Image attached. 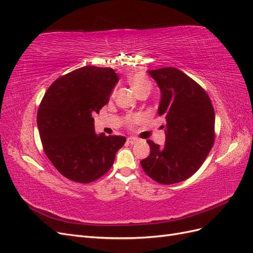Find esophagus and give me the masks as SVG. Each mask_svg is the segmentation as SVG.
Returning a JSON list of instances; mask_svg holds the SVG:
<instances>
[{
  "label": "esophagus",
  "instance_id": "obj_1",
  "mask_svg": "<svg viewBox=\"0 0 253 253\" xmlns=\"http://www.w3.org/2000/svg\"><path fill=\"white\" fill-rule=\"evenodd\" d=\"M126 141H127V143H129V144H135L136 142L139 141V139L135 138V137H128Z\"/></svg>",
  "mask_w": 253,
  "mask_h": 253
}]
</instances>
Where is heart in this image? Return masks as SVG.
Masks as SVG:
<instances>
[{"mask_svg": "<svg viewBox=\"0 0 253 253\" xmlns=\"http://www.w3.org/2000/svg\"><path fill=\"white\" fill-rule=\"evenodd\" d=\"M127 82L131 87L133 88V90L135 91V94L138 96L142 93H150L152 85H151V82L150 80L147 78V76H145L143 73L140 72H136L133 73L131 75L127 76ZM115 96V90L112 93V97ZM139 120V117L137 116H133L128 119L129 124H135Z\"/></svg>", "mask_w": 253, "mask_h": 253, "instance_id": "obj_1", "label": "heart"}]
</instances>
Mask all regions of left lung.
<instances>
[{
  "label": "left lung",
  "mask_w": 253,
  "mask_h": 253,
  "mask_svg": "<svg viewBox=\"0 0 253 253\" xmlns=\"http://www.w3.org/2000/svg\"><path fill=\"white\" fill-rule=\"evenodd\" d=\"M162 91L158 115L164 116L166 143L148 140L151 153L141 160L143 171L162 185L191 177L211 151L215 113L206 90L175 67L149 71Z\"/></svg>",
  "instance_id": "obj_1"
}]
</instances>
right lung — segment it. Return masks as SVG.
Instances as JSON below:
<instances>
[{"label":"right lung","mask_w":253,"mask_h":253,"mask_svg":"<svg viewBox=\"0 0 253 253\" xmlns=\"http://www.w3.org/2000/svg\"><path fill=\"white\" fill-rule=\"evenodd\" d=\"M118 75L84 66L59 77L45 93L37 125L45 154L58 172L76 182L100 178L125 144L124 136L97 135L93 115L109 102Z\"/></svg>","instance_id":"1"}]
</instances>
